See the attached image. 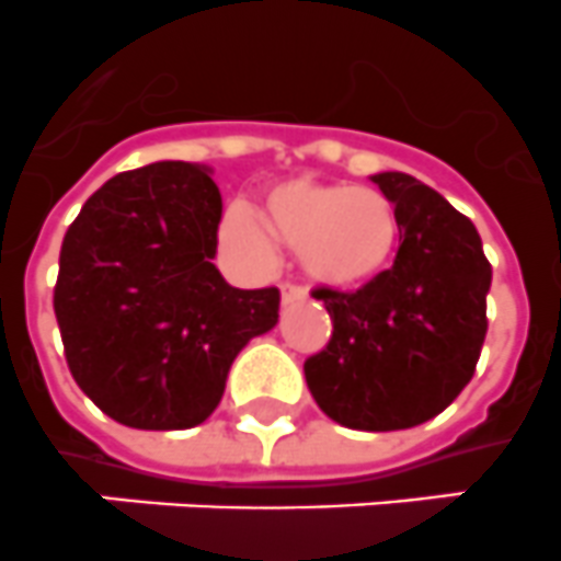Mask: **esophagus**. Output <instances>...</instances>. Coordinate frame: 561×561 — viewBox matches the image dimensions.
I'll list each match as a JSON object with an SVG mask.
<instances>
[{"label": "esophagus", "instance_id": "obj_1", "mask_svg": "<svg viewBox=\"0 0 561 561\" xmlns=\"http://www.w3.org/2000/svg\"><path fill=\"white\" fill-rule=\"evenodd\" d=\"M279 293H282V307L296 305V301H305V299H307V290H305V287L290 285V282H285V285H279Z\"/></svg>", "mask_w": 561, "mask_h": 561}]
</instances>
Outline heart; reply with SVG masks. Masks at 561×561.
Returning <instances> with one entry per match:
<instances>
[{"label":"heart","instance_id":"heart-1","mask_svg":"<svg viewBox=\"0 0 561 561\" xmlns=\"http://www.w3.org/2000/svg\"><path fill=\"white\" fill-rule=\"evenodd\" d=\"M262 227L245 206L224 215L220 237L240 260L265 268L274 241L299 251L307 279L332 290H357L380 279L400 249V215L375 186L290 179L271 186L262 201ZM270 231L265 232L264 229Z\"/></svg>","mask_w":561,"mask_h":561}]
</instances>
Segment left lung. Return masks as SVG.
Segmentation results:
<instances>
[{"mask_svg":"<svg viewBox=\"0 0 561 561\" xmlns=\"http://www.w3.org/2000/svg\"><path fill=\"white\" fill-rule=\"evenodd\" d=\"M400 215L391 268L355 293L321 287L327 350L305 363L318 408L352 431H405L463 391L486 337L492 265L472 220L408 173L371 175Z\"/></svg>","mask_w":561,"mask_h":561,"instance_id":"1","label":"left lung"}]
</instances>
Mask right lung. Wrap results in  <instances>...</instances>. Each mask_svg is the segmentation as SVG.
Masks as SVG:
<instances>
[{"instance_id":"add662e5","label":"right lung","mask_w":561,"mask_h":561,"mask_svg":"<svg viewBox=\"0 0 561 561\" xmlns=\"http://www.w3.org/2000/svg\"><path fill=\"white\" fill-rule=\"evenodd\" d=\"M211 168L156 161L105 181L60 245L69 371L119 425L186 431L211 416L245 343L279 321V290L215 268L224 215Z\"/></svg>"}]
</instances>
